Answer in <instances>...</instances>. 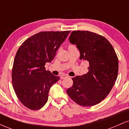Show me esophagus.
I'll list each match as a JSON object with an SVG mask.
<instances>
[{"label":"esophagus","instance_id":"esophagus-1","mask_svg":"<svg viewBox=\"0 0 129 129\" xmlns=\"http://www.w3.org/2000/svg\"><path fill=\"white\" fill-rule=\"evenodd\" d=\"M67 75H66V74H63V75H62V76H61V79H65V78H67Z\"/></svg>","mask_w":129,"mask_h":129}]
</instances>
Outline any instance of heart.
<instances>
[{"label": "heart", "mask_w": 129, "mask_h": 129, "mask_svg": "<svg viewBox=\"0 0 129 129\" xmlns=\"http://www.w3.org/2000/svg\"><path fill=\"white\" fill-rule=\"evenodd\" d=\"M74 46H73V45H70L69 46V47H74Z\"/></svg>", "instance_id": "b5f03b06"}]
</instances>
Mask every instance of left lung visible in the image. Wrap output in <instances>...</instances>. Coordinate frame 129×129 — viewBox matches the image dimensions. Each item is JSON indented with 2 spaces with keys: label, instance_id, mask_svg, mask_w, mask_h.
I'll list each match as a JSON object with an SVG mask.
<instances>
[{
  "label": "left lung",
  "instance_id": "8db88e82",
  "mask_svg": "<svg viewBox=\"0 0 129 129\" xmlns=\"http://www.w3.org/2000/svg\"><path fill=\"white\" fill-rule=\"evenodd\" d=\"M70 42L80 52V59L87 61V74L73 78L67 93L76 103L91 107L108 96L117 80L118 60L113 47L102 36L89 31H73Z\"/></svg>",
  "mask_w": 129,
  "mask_h": 129
}]
</instances>
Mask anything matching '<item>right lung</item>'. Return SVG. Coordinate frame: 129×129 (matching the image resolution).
Returning a JSON list of instances; mask_svg holds the SVG:
<instances>
[{
    "label": "right lung",
    "instance_id": "right-lung-1",
    "mask_svg": "<svg viewBox=\"0 0 129 129\" xmlns=\"http://www.w3.org/2000/svg\"><path fill=\"white\" fill-rule=\"evenodd\" d=\"M70 31H42L22 43L16 53L12 82L16 95L25 107L37 110L45 105L51 86L59 80L45 63L52 61Z\"/></svg>",
    "mask_w": 129,
    "mask_h": 129
}]
</instances>
